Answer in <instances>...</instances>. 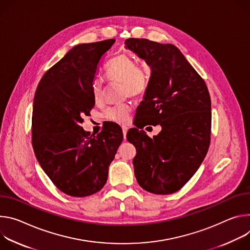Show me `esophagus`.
Returning <instances> with one entry per match:
<instances>
[{
    "mask_svg": "<svg viewBox=\"0 0 250 250\" xmlns=\"http://www.w3.org/2000/svg\"><path fill=\"white\" fill-rule=\"evenodd\" d=\"M122 131H123V138L124 140H126V135H127V132H128V128L126 126H123L122 127Z\"/></svg>",
    "mask_w": 250,
    "mask_h": 250,
    "instance_id": "esophagus-1",
    "label": "esophagus"
}]
</instances>
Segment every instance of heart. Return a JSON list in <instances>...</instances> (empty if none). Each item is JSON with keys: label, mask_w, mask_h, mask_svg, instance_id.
I'll use <instances>...</instances> for the list:
<instances>
[{"label": "heart", "mask_w": 250, "mask_h": 250, "mask_svg": "<svg viewBox=\"0 0 250 250\" xmlns=\"http://www.w3.org/2000/svg\"><path fill=\"white\" fill-rule=\"evenodd\" d=\"M108 81H118L123 84V93L125 96L140 97L148 89L149 77L146 70L138 66L137 62L127 54H119L111 61L105 70ZM105 85L101 78H94L91 82V93L93 100L100 103L104 97ZM132 105L123 103L107 108L104 117L114 123L126 124L130 119Z\"/></svg>", "instance_id": "obj_1"}]
</instances>
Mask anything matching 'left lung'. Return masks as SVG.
I'll return each mask as SVG.
<instances>
[{
    "mask_svg": "<svg viewBox=\"0 0 250 250\" xmlns=\"http://www.w3.org/2000/svg\"><path fill=\"white\" fill-rule=\"evenodd\" d=\"M125 45L152 69L144 101L137 110L139 117L162 126L153 139L137 128L128 132L127 140L138 147L133 159L135 177L145 190L170 195L195 175L208 153L209 92L177 46L134 38L127 39Z\"/></svg>",
    "mask_w": 250,
    "mask_h": 250,
    "instance_id": "obj_1",
    "label": "left lung"
}]
</instances>
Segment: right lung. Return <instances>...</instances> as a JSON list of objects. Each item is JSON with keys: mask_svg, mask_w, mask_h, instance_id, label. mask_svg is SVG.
Segmentation results:
<instances>
[{"mask_svg": "<svg viewBox=\"0 0 250 250\" xmlns=\"http://www.w3.org/2000/svg\"><path fill=\"white\" fill-rule=\"evenodd\" d=\"M114 42L112 39L75 45L43 74L35 94L34 152L53 185L71 197H87L104 187L123 140L116 125L93 137L81 127L95 104L91 82Z\"/></svg>", "mask_w": 250, "mask_h": 250, "instance_id": "obj_1", "label": "right lung"}]
</instances>
